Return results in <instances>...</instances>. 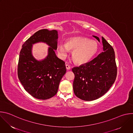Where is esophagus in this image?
Masks as SVG:
<instances>
[{
    "instance_id": "1",
    "label": "esophagus",
    "mask_w": 133,
    "mask_h": 133,
    "mask_svg": "<svg viewBox=\"0 0 133 133\" xmlns=\"http://www.w3.org/2000/svg\"><path fill=\"white\" fill-rule=\"evenodd\" d=\"M66 69L67 70H69L70 69V67L69 65H68V64H66Z\"/></svg>"
}]
</instances>
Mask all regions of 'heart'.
<instances>
[{"label":"heart","mask_w":133,"mask_h":133,"mask_svg":"<svg viewBox=\"0 0 133 133\" xmlns=\"http://www.w3.org/2000/svg\"><path fill=\"white\" fill-rule=\"evenodd\" d=\"M98 44L84 37H74L69 38L66 44L59 43L57 51L62 59L65 58L69 50H72V59L77 64H84L89 62L98 50Z\"/></svg>","instance_id":"b5f03b06"}]
</instances>
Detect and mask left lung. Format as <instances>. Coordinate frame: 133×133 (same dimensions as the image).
<instances>
[{
	"label": "left lung",
	"instance_id": "left-lung-1",
	"mask_svg": "<svg viewBox=\"0 0 133 133\" xmlns=\"http://www.w3.org/2000/svg\"><path fill=\"white\" fill-rule=\"evenodd\" d=\"M99 42V38L93 36ZM103 51L90 62L74 67V94L79 98L91 101L106 93L114 83L117 76L115 52L102 37Z\"/></svg>",
	"mask_w": 133,
	"mask_h": 133
}]
</instances>
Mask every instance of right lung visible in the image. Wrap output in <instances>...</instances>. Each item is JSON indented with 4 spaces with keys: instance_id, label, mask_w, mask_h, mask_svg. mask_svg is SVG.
<instances>
[{
    "instance_id": "add662e5",
    "label": "right lung",
    "mask_w": 133,
    "mask_h": 133,
    "mask_svg": "<svg viewBox=\"0 0 133 133\" xmlns=\"http://www.w3.org/2000/svg\"><path fill=\"white\" fill-rule=\"evenodd\" d=\"M58 32L56 30L41 29L24 43L19 57L18 77L24 89L34 97L49 99L57 92L61 79L66 71L65 62L56 56ZM46 42L50 47L47 57L37 61L31 54L32 44Z\"/></svg>"
}]
</instances>
